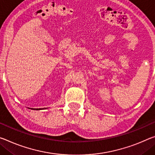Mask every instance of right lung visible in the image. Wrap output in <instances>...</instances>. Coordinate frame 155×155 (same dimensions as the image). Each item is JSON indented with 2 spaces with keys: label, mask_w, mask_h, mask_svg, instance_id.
<instances>
[{
  "label": "right lung",
  "mask_w": 155,
  "mask_h": 155,
  "mask_svg": "<svg viewBox=\"0 0 155 155\" xmlns=\"http://www.w3.org/2000/svg\"><path fill=\"white\" fill-rule=\"evenodd\" d=\"M31 110H43V109H41V108H39V109H36H36H34V108L33 109V108H31Z\"/></svg>",
  "instance_id": "1"
}]
</instances>
